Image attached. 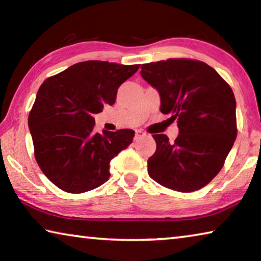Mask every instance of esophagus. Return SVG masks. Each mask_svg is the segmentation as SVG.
I'll return each mask as SVG.
<instances>
[{"label": "esophagus", "instance_id": "1", "mask_svg": "<svg viewBox=\"0 0 261 261\" xmlns=\"http://www.w3.org/2000/svg\"><path fill=\"white\" fill-rule=\"evenodd\" d=\"M145 136V134L141 130H137L136 131V135H135V140H138L139 138H141V137Z\"/></svg>", "mask_w": 261, "mask_h": 261}]
</instances>
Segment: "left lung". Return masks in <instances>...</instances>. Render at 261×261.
<instances>
[{
	"label": "left lung",
	"instance_id": "8db88e82",
	"mask_svg": "<svg viewBox=\"0 0 261 261\" xmlns=\"http://www.w3.org/2000/svg\"><path fill=\"white\" fill-rule=\"evenodd\" d=\"M141 77L160 94L162 114L177 121L178 136L153 135L156 151L148 175L179 192L204 188L222 169L237 136L231 87L201 61L168 59L141 65Z\"/></svg>",
	"mask_w": 261,
	"mask_h": 261
}]
</instances>
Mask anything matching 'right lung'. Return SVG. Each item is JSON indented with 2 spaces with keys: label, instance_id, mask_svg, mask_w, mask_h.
Instances as JSON below:
<instances>
[{
  "label": "right lung",
  "instance_id": "obj_1",
  "mask_svg": "<svg viewBox=\"0 0 261 261\" xmlns=\"http://www.w3.org/2000/svg\"><path fill=\"white\" fill-rule=\"evenodd\" d=\"M139 65L79 62L42 83L29 127L35 160L57 188L83 193L109 179L110 160L132 143L135 131L96 134L93 116L115 103L118 87Z\"/></svg>",
  "mask_w": 261,
  "mask_h": 261
}]
</instances>
